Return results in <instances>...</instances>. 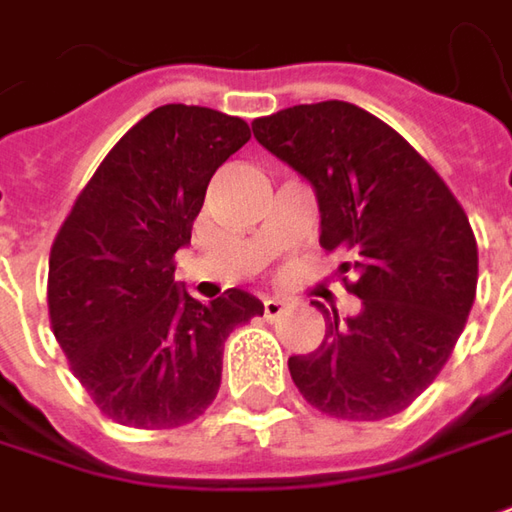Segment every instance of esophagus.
<instances>
[{"label":"esophagus","instance_id":"obj_1","mask_svg":"<svg viewBox=\"0 0 512 512\" xmlns=\"http://www.w3.org/2000/svg\"><path fill=\"white\" fill-rule=\"evenodd\" d=\"M283 311H286V303H283V300H277V297H266V300H263V317H266V320H277Z\"/></svg>","mask_w":512,"mask_h":512}]
</instances>
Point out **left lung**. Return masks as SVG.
<instances>
[{
  "mask_svg": "<svg viewBox=\"0 0 512 512\" xmlns=\"http://www.w3.org/2000/svg\"><path fill=\"white\" fill-rule=\"evenodd\" d=\"M266 150L320 203V246L343 252L357 317H326V340L289 357L317 411L374 422L405 411L445 368L476 300L479 249L462 203L419 152L348 101L297 104L252 121Z\"/></svg>",
  "mask_w": 512,
  "mask_h": 512,
  "instance_id": "left-lung-1",
  "label": "left lung"
}]
</instances>
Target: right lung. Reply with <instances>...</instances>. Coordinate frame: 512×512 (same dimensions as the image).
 Returning a JSON list of instances; mask_svg holds the SVG:
<instances>
[{
  "instance_id": "right-lung-1",
  "label": "right lung",
  "mask_w": 512,
  "mask_h": 512,
  "mask_svg": "<svg viewBox=\"0 0 512 512\" xmlns=\"http://www.w3.org/2000/svg\"><path fill=\"white\" fill-rule=\"evenodd\" d=\"M252 138L238 115L164 104L107 152L50 249V328L70 371L118 425H186L221 388L223 343L263 303H212L175 283L215 169Z\"/></svg>"
}]
</instances>
